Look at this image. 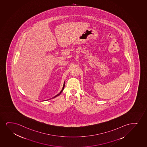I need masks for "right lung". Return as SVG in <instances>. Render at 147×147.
Here are the masks:
<instances>
[{
  "label": "right lung",
  "mask_w": 147,
  "mask_h": 147,
  "mask_svg": "<svg viewBox=\"0 0 147 147\" xmlns=\"http://www.w3.org/2000/svg\"><path fill=\"white\" fill-rule=\"evenodd\" d=\"M64 86H65V82L64 83V85H63V88H62V90H61V91H60V92L59 93V94H58L57 95L55 96L54 97H53V98H54L56 97H57L58 96H59L60 94L62 93V92L63 91V89H64Z\"/></svg>",
  "instance_id": "1"
}]
</instances>
